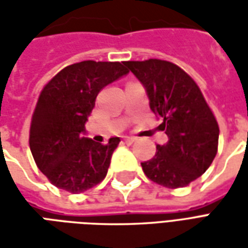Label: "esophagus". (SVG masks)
Wrapping results in <instances>:
<instances>
[{
	"label": "esophagus",
	"instance_id": "esophagus-1",
	"mask_svg": "<svg viewBox=\"0 0 248 248\" xmlns=\"http://www.w3.org/2000/svg\"><path fill=\"white\" fill-rule=\"evenodd\" d=\"M135 137H124V140L127 142V143H133V142H135Z\"/></svg>",
	"mask_w": 248,
	"mask_h": 248
}]
</instances>
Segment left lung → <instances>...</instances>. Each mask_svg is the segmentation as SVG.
<instances>
[{"instance_id": "obj_1", "label": "left lung", "mask_w": 248, "mask_h": 248, "mask_svg": "<svg viewBox=\"0 0 248 248\" xmlns=\"http://www.w3.org/2000/svg\"><path fill=\"white\" fill-rule=\"evenodd\" d=\"M124 66L145 87L153 113L162 118L169 140L142 162L146 177L169 188L187 186L207 170L218 151L219 127L198 85L187 73L162 60Z\"/></svg>"}]
</instances>
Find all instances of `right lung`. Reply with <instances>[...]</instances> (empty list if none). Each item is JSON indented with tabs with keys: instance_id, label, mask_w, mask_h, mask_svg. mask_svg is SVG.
<instances>
[{
	"instance_id": "add662e5",
	"label": "right lung",
	"mask_w": 248,
	"mask_h": 248,
	"mask_svg": "<svg viewBox=\"0 0 248 248\" xmlns=\"http://www.w3.org/2000/svg\"><path fill=\"white\" fill-rule=\"evenodd\" d=\"M129 73L124 62L82 61L62 69L41 92L30 126L37 166L58 188L78 194L102 182L119 138L86 137L98 93Z\"/></svg>"
}]
</instances>
